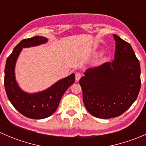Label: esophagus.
I'll return each instance as SVG.
<instances>
[{"instance_id": "34e87169", "label": "esophagus", "mask_w": 146, "mask_h": 146, "mask_svg": "<svg viewBox=\"0 0 146 146\" xmlns=\"http://www.w3.org/2000/svg\"><path fill=\"white\" fill-rule=\"evenodd\" d=\"M81 76H82V75L80 74V73H76V82L79 81V80L80 79Z\"/></svg>"}]
</instances>
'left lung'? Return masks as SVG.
<instances>
[{
    "mask_svg": "<svg viewBox=\"0 0 146 146\" xmlns=\"http://www.w3.org/2000/svg\"><path fill=\"white\" fill-rule=\"evenodd\" d=\"M112 62L88 68L79 80L87 110L100 119L119 117L137 99L141 89V67L130 44L113 35Z\"/></svg>",
    "mask_w": 146,
    "mask_h": 146,
    "instance_id": "obj_1",
    "label": "left lung"
}]
</instances>
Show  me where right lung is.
Here are the masks:
<instances>
[{
  "instance_id": "obj_1",
  "label": "right lung",
  "mask_w": 146,
  "mask_h": 146,
  "mask_svg": "<svg viewBox=\"0 0 146 146\" xmlns=\"http://www.w3.org/2000/svg\"><path fill=\"white\" fill-rule=\"evenodd\" d=\"M47 42L46 38L35 36L22 40L8 57L5 67V85L7 96L13 107L27 118L41 119L48 117L56 110L66 90L75 82V74L70 75L46 90L38 93L23 92L15 78V66L23 48L39 45Z\"/></svg>"
}]
</instances>
